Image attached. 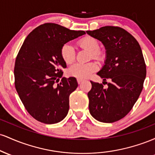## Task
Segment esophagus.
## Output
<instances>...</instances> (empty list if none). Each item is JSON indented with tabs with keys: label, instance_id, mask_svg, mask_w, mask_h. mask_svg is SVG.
<instances>
[{
	"label": "esophagus",
	"instance_id": "obj_1",
	"mask_svg": "<svg viewBox=\"0 0 155 155\" xmlns=\"http://www.w3.org/2000/svg\"><path fill=\"white\" fill-rule=\"evenodd\" d=\"M77 82H78V84H81L83 82V80L80 79H77Z\"/></svg>",
	"mask_w": 155,
	"mask_h": 155
}]
</instances>
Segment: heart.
I'll return each instance as SVG.
<instances>
[{
    "label": "heart",
    "instance_id": "1",
    "mask_svg": "<svg viewBox=\"0 0 155 155\" xmlns=\"http://www.w3.org/2000/svg\"><path fill=\"white\" fill-rule=\"evenodd\" d=\"M78 44L82 49H87L91 52L92 58L100 60L102 58V51L99 50V43L97 39L93 37L86 36L81 38ZM61 57L65 63L71 64L75 60L76 53L74 47L71 44H65L62 47L60 51ZM98 66L95 63H75L68 68V74L72 77L80 79H84L90 77L92 73L95 72Z\"/></svg>",
    "mask_w": 155,
    "mask_h": 155
}]
</instances>
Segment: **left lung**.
Listing matches in <instances>:
<instances>
[{"instance_id":"obj_1","label":"left lung","mask_w":155,"mask_h":155,"mask_svg":"<svg viewBox=\"0 0 155 155\" xmlns=\"http://www.w3.org/2000/svg\"><path fill=\"white\" fill-rule=\"evenodd\" d=\"M86 32L106 49L105 64L97 75L103 84L107 78L111 80L107 88L90 81V113L99 122H117L130 111L143 89L147 68L141 49L136 39L120 27L105 26Z\"/></svg>"}]
</instances>
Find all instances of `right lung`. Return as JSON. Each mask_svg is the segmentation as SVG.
I'll use <instances>...</instances> for the list:
<instances>
[{
    "instance_id": "1",
    "label": "right lung",
    "mask_w": 155,
    "mask_h": 155,
    "mask_svg": "<svg viewBox=\"0 0 155 155\" xmlns=\"http://www.w3.org/2000/svg\"><path fill=\"white\" fill-rule=\"evenodd\" d=\"M85 34L54 23L37 27L25 39L16 58L15 84L19 98L33 118L54 124L67 116L69 96L78 87L76 78L63 77L66 68L60 54L70 41Z\"/></svg>"
}]
</instances>
